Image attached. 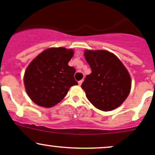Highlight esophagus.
Segmentation results:
<instances>
[{"label": "esophagus", "mask_w": 155, "mask_h": 155, "mask_svg": "<svg viewBox=\"0 0 155 155\" xmlns=\"http://www.w3.org/2000/svg\"><path fill=\"white\" fill-rule=\"evenodd\" d=\"M83 81H84V80H81V81H78V84H79L80 86H81V85L82 84Z\"/></svg>", "instance_id": "1"}]
</instances>
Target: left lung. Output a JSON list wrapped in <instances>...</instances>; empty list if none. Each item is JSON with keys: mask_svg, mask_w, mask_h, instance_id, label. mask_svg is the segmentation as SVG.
Returning a JSON list of instances; mask_svg holds the SVG:
<instances>
[{"mask_svg": "<svg viewBox=\"0 0 155 155\" xmlns=\"http://www.w3.org/2000/svg\"><path fill=\"white\" fill-rule=\"evenodd\" d=\"M91 72L81 87L87 99L100 110L111 111L120 106L131 90V78L117 56L106 50H86Z\"/></svg>", "mask_w": 155, "mask_h": 155, "instance_id": "left-lung-1", "label": "left lung"}]
</instances>
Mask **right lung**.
<instances>
[{
	"mask_svg": "<svg viewBox=\"0 0 155 155\" xmlns=\"http://www.w3.org/2000/svg\"><path fill=\"white\" fill-rule=\"evenodd\" d=\"M74 54L72 49L49 48L29 64L24 74L26 91L38 106L49 108L64 99L69 88L78 85L75 69L68 65Z\"/></svg>",
	"mask_w": 155,
	"mask_h": 155,
	"instance_id": "1",
	"label": "right lung"
}]
</instances>
